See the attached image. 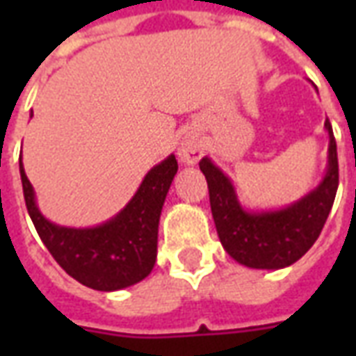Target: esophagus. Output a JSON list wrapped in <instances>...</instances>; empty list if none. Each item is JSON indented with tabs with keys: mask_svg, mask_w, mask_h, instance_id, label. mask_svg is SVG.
Segmentation results:
<instances>
[{
	"mask_svg": "<svg viewBox=\"0 0 356 356\" xmlns=\"http://www.w3.org/2000/svg\"><path fill=\"white\" fill-rule=\"evenodd\" d=\"M179 160L186 165H193V163H198L202 156H204V148H202L200 139H196V137H185V139L181 140V145H179Z\"/></svg>",
	"mask_w": 356,
	"mask_h": 356,
	"instance_id": "esophagus-1",
	"label": "esophagus"
}]
</instances>
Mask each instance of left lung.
<instances>
[{"label": "left lung", "instance_id": "obj_1", "mask_svg": "<svg viewBox=\"0 0 356 356\" xmlns=\"http://www.w3.org/2000/svg\"><path fill=\"white\" fill-rule=\"evenodd\" d=\"M328 131V168L316 188L303 198L280 209L252 211L244 209L232 181L208 156L202 158L200 170L206 175L209 206L221 244L234 261L250 268L290 267L313 246L328 219L339 183L337 148L332 125Z\"/></svg>", "mask_w": 356, "mask_h": 356}]
</instances>
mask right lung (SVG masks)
Instances as JSON below:
<instances>
[{
	"instance_id": "add662e5",
	"label": "right lung",
	"mask_w": 356,
	"mask_h": 356,
	"mask_svg": "<svg viewBox=\"0 0 356 356\" xmlns=\"http://www.w3.org/2000/svg\"><path fill=\"white\" fill-rule=\"evenodd\" d=\"M28 213L55 261L78 282L99 291H116L150 275L158 252V223L177 160L170 154L148 171L120 213L88 229L60 227L38 208L32 183L19 162Z\"/></svg>"
}]
</instances>
